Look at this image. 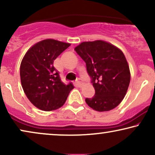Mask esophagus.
Instances as JSON below:
<instances>
[{"mask_svg":"<svg viewBox=\"0 0 155 155\" xmlns=\"http://www.w3.org/2000/svg\"><path fill=\"white\" fill-rule=\"evenodd\" d=\"M76 85H77L78 87H81L82 85H83V82H82L81 79H78L77 80H76Z\"/></svg>","mask_w":155,"mask_h":155,"instance_id":"34e87169","label":"esophagus"}]
</instances>
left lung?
<instances>
[{
  "label": "left lung",
  "instance_id": "1",
  "mask_svg": "<svg viewBox=\"0 0 155 155\" xmlns=\"http://www.w3.org/2000/svg\"><path fill=\"white\" fill-rule=\"evenodd\" d=\"M84 61L95 89L92 98L85 101L91 108L107 111L123 100L130 82V71L124 54L103 41L83 42L74 48Z\"/></svg>",
  "mask_w": 155,
  "mask_h": 155
}]
</instances>
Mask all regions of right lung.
Segmentation results:
<instances>
[{"instance_id":"add662e5","label":"right lung","mask_w":155,"mask_h":155,"mask_svg":"<svg viewBox=\"0 0 155 155\" xmlns=\"http://www.w3.org/2000/svg\"><path fill=\"white\" fill-rule=\"evenodd\" d=\"M70 44L54 39L37 43L25 54L20 67L23 89L29 101L43 111L60 108L74 86L64 84L54 66V61Z\"/></svg>"}]
</instances>
